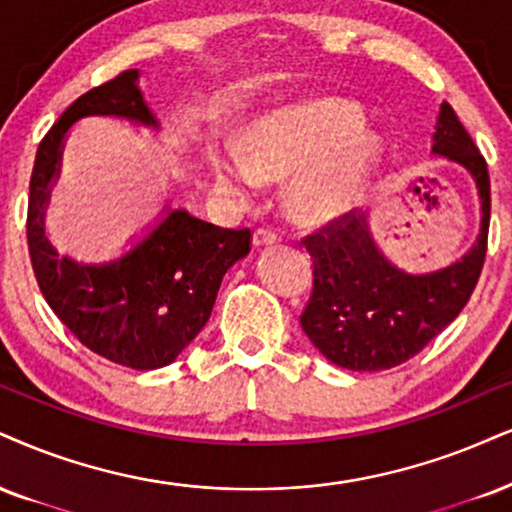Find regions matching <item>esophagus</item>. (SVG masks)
I'll use <instances>...</instances> for the list:
<instances>
[{
    "label": "esophagus",
    "mask_w": 512,
    "mask_h": 512,
    "mask_svg": "<svg viewBox=\"0 0 512 512\" xmlns=\"http://www.w3.org/2000/svg\"><path fill=\"white\" fill-rule=\"evenodd\" d=\"M280 235L273 230V227H256L254 232V246H266V244H275Z\"/></svg>",
    "instance_id": "obj_1"
}]
</instances>
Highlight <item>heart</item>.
I'll list each match as a JSON object with an SVG mask.
<instances>
[{
    "label": "heart",
    "mask_w": 512,
    "mask_h": 512,
    "mask_svg": "<svg viewBox=\"0 0 512 512\" xmlns=\"http://www.w3.org/2000/svg\"><path fill=\"white\" fill-rule=\"evenodd\" d=\"M380 144L368 135L363 111L344 99H315L268 111L242 137V154L227 149L213 159L223 187L244 192L261 178H287V206L308 225L342 218L363 199Z\"/></svg>",
    "instance_id": "b5f03b06"
}]
</instances>
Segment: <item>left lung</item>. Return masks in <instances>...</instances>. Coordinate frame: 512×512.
<instances>
[{
  "label": "left lung",
  "mask_w": 512,
  "mask_h": 512,
  "mask_svg": "<svg viewBox=\"0 0 512 512\" xmlns=\"http://www.w3.org/2000/svg\"><path fill=\"white\" fill-rule=\"evenodd\" d=\"M432 149L468 168L482 199L477 244L453 266L430 275L394 268L375 249L365 216L356 211L301 239L313 263V289L301 327L315 349L339 368L377 372L406 363L458 318L475 292L487 258L491 218L487 161L446 102Z\"/></svg>",
  "instance_id": "1"
}]
</instances>
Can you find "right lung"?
<instances>
[{
    "instance_id": "right-lung-1",
    "label": "right lung",
    "mask_w": 512,
    "mask_h": 512,
    "mask_svg": "<svg viewBox=\"0 0 512 512\" xmlns=\"http://www.w3.org/2000/svg\"><path fill=\"white\" fill-rule=\"evenodd\" d=\"M135 80L137 71H123L92 87L42 137L30 175L25 237L40 292L73 337L106 361L154 370L173 363L206 325L227 268L251 251V230L173 211L109 266H78L56 256L42 235V216L63 135L82 116H123L154 125Z\"/></svg>"
}]
</instances>
